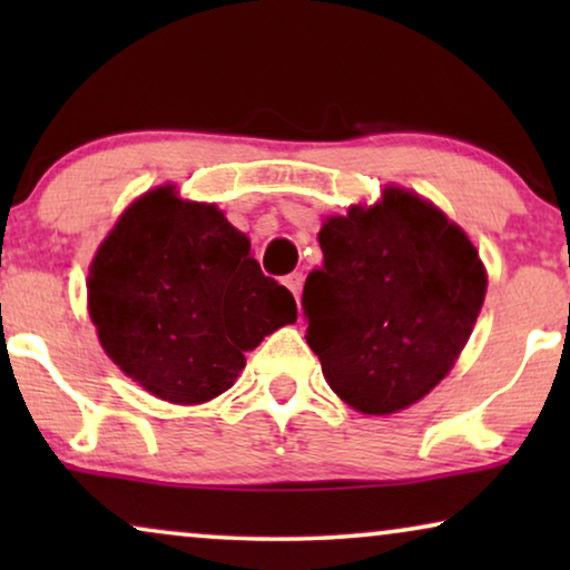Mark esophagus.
<instances>
[{"instance_id": "1", "label": "esophagus", "mask_w": 570, "mask_h": 570, "mask_svg": "<svg viewBox=\"0 0 570 570\" xmlns=\"http://www.w3.org/2000/svg\"><path fill=\"white\" fill-rule=\"evenodd\" d=\"M285 287L295 295V301H301L303 293V272H293V275L285 277Z\"/></svg>"}]
</instances>
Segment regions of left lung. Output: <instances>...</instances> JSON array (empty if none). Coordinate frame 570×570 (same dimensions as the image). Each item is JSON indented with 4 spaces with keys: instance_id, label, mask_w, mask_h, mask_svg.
Returning a JSON list of instances; mask_svg holds the SVG:
<instances>
[{
    "instance_id": "obj_1",
    "label": "left lung",
    "mask_w": 570,
    "mask_h": 570,
    "mask_svg": "<svg viewBox=\"0 0 570 570\" xmlns=\"http://www.w3.org/2000/svg\"><path fill=\"white\" fill-rule=\"evenodd\" d=\"M324 264L303 287L306 342L326 384L363 415H394L431 394L470 340L488 269L462 225L386 184L373 205L324 217Z\"/></svg>"
}]
</instances>
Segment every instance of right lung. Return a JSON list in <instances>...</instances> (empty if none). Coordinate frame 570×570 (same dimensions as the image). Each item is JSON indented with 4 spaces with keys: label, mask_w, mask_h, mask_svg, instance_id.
I'll return each mask as SVG.
<instances>
[{
    "label": "right lung",
    "mask_w": 570,
    "mask_h": 570,
    "mask_svg": "<svg viewBox=\"0 0 570 570\" xmlns=\"http://www.w3.org/2000/svg\"><path fill=\"white\" fill-rule=\"evenodd\" d=\"M98 342L145 392L194 407L236 384L267 334L293 324L287 287L264 277L246 233L176 184L139 194L88 267Z\"/></svg>",
    "instance_id": "right-lung-1"
}]
</instances>
